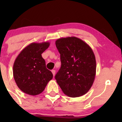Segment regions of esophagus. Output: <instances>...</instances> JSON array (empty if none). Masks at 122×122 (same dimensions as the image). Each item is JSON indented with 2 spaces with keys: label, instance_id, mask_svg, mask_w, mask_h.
Masks as SVG:
<instances>
[{
  "label": "esophagus",
  "instance_id": "34e87169",
  "mask_svg": "<svg viewBox=\"0 0 122 122\" xmlns=\"http://www.w3.org/2000/svg\"><path fill=\"white\" fill-rule=\"evenodd\" d=\"M51 72H52V74H53V76H55V70H52V71H51Z\"/></svg>",
  "mask_w": 122,
  "mask_h": 122
}]
</instances>
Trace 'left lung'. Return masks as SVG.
<instances>
[{
  "label": "left lung",
  "mask_w": 122,
  "mask_h": 122,
  "mask_svg": "<svg viewBox=\"0 0 122 122\" xmlns=\"http://www.w3.org/2000/svg\"><path fill=\"white\" fill-rule=\"evenodd\" d=\"M61 66L55 75L62 92L71 97L82 96L92 87L96 73V61L92 48L75 36L55 41Z\"/></svg>",
  "instance_id": "obj_1"
}]
</instances>
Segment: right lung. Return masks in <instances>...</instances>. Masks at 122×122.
Here are the masks:
<instances>
[{
    "label": "right lung",
    "mask_w": 122,
    "mask_h": 122,
    "mask_svg": "<svg viewBox=\"0 0 122 122\" xmlns=\"http://www.w3.org/2000/svg\"><path fill=\"white\" fill-rule=\"evenodd\" d=\"M50 45L49 42L31 43L16 58L13 66V77L23 93L31 96L39 94L53 78L41 55Z\"/></svg>",
    "instance_id": "obj_1"
}]
</instances>
